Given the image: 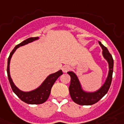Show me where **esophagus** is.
Listing matches in <instances>:
<instances>
[{"mask_svg": "<svg viewBox=\"0 0 124 124\" xmlns=\"http://www.w3.org/2000/svg\"><path fill=\"white\" fill-rule=\"evenodd\" d=\"M70 67L69 66H68V65H65V66H64L62 68V72H64V73L65 72H67L70 70Z\"/></svg>", "mask_w": 124, "mask_h": 124, "instance_id": "1", "label": "esophagus"}]
</instances>
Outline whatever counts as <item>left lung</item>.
<instances>
[{
    "instance_id": "1",
    "label": "left lung",
    "mask_w": 124,
    "mask_h": 124,
    "mask_svg": "<svg viewBox=\"0 0 124 124\" xmlns=\"http://www.w3.org/2000/svg\"><path fill=\"white\" fill-rule=\"evenodd\" d=\"M99 44L103 50L102 54L104 58L107 61L109 64V73L105 83L100 89L95 92H86L83 91L79 80L76 74L73 72H68L70 76V84L69 86V92L72 101L80 105H91L98 102L103 97L107 94L110 87L112 74H113V60L112 56L109 52L107 47H105L100 41Z\"/></svg>"
}]
</instances>
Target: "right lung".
Listing matches in <instances>:
<instances>
[{
  "label": "right lung",
  "instance_id": "1",
  "mask_svg": "<svg viewBox=\"0 0 124 124\" xmlns=\"http://www.w3.org/2000/svg\"><path fill=\"white\" fill-rule=\"evenodd\" d=\"M38 38H39L38 37L28 38V39H27L25 40L22 41L21 43H20L19 44L17 45L10 54L9 57L8 58L7 62L8 78V80H9V83H10L13 91L17 95V97L21 101H23V102H25L26 103L31 105L41 104V103H43L47 101V99L50 96L51 89L53 86V85L56 82L57 78L60 75L62 74V71L61 70H60L59 71L56 72L55 73L50 74L38 88H37L35 90L29 91V92L22 91L15 85V84L13 83V80H12V78H11V75H10V70H9V65H10V61H11V57H12L14 52L16 51V50L18 47L23 46L24 45H26V44H29V43H31V42L35 41V40H37V39H38Z\"/></svg>",
  "mask_w": 124,
  "mask_h": 124
}]
</instances>
